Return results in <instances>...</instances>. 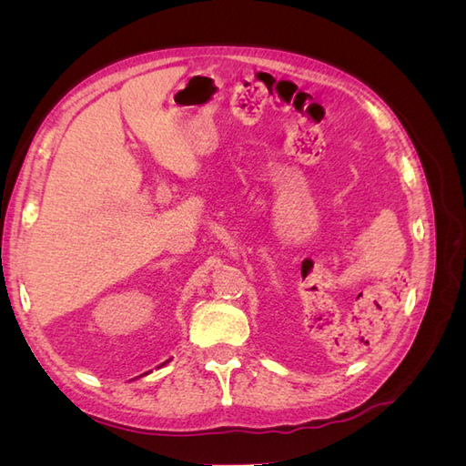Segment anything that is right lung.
<instances>
[{
	"label": "right lung",
	"instance_id": "1",
	"mask_svg": "<svg viewBox=\"0 0 466 466\" xmlns=\"http://www.w3.org/2000/svg\"><path fill=\"white\" fill-rule=\"evenodd\" d=\"M163 365H165V363H163Z\"/></svg>",
	"mask_w": 466,
	"mask_h": 466
}]
</instances>
